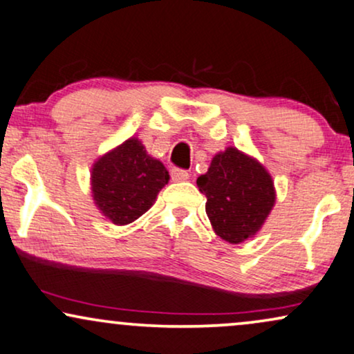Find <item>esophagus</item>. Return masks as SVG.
Masks as SVG:
<instances>
[{"label": "esophagus", "instance_id": "obj_1", "mask_svg": "<svg viewBox=\"0 0 354 354\" xmlns=\"http://www.w3.org/2000/svg\"><path fill=\"white\" fill-rule=\"evenodd\" d=\"M171 180L174 183H180V181H186L189 180V173L186 169H180V168H173L171 169Z\"/></svg>", "mask_w": 354, "mask_h": 354}]
</instances>
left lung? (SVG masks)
I'll list each match as a JSON object with an SVG mask.
<instances>
[{"label": "left lung", "instance_id": "left-lung-1", "mask_svg": "<svg viewBox=\"0 0 354 354\" xmlns=\"http://www.w3.org/2000/svg\"><path fill=\"white\" fill-rule=\"evenodd\" d=\"M198 187L207 198L205 214L214 232L234 245L257 234L276 203L271 174L235 147L214 156Z\"/></svg>", "mask_w": 354, "mask_h": 354}]
</instances>
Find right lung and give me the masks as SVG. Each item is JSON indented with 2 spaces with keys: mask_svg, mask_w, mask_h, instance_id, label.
<instances>
[{
  "mask_svg": "<svg viewBox=\"0 0 354 354\" xmlns=\"http://www.w3.org/2000/svg\"><path fill=\"white\" fill-rule=\"evenodd\" d=\"M169 174L160 160L132 137L96 160L91 191L96 207L115 225L137 221L153 205Z\"/></svg>",
  "mask_w": 354,
  "mask_h": 354,
  "instance_id": "right-lung-1",
  "label": "right lung"
}]
</instances>
